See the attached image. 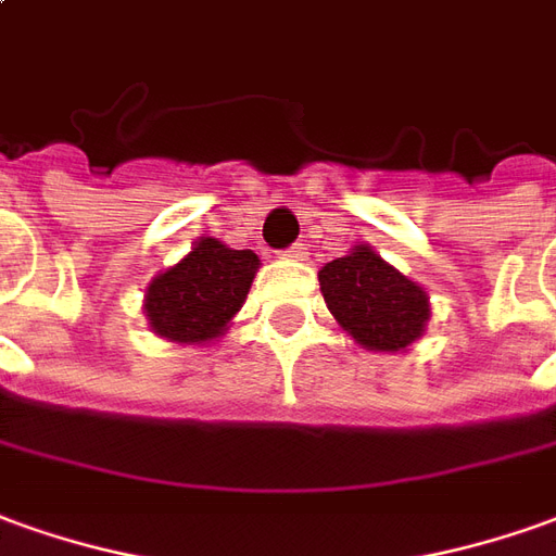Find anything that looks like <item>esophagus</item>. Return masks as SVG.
I'll list each match as a JSON object with an SVG mask.
<instances>
[{"label":"esophagus","instance_id":"34e87169","mask_svg":"<svg viewBox=\"0 0 556 556\" xmlns=\"http://www.w3.org/2000/svg\"><path fill=\"white\" fill-rule=\"evenodd\" d=\"M286 255H289V258H306V243H304V240L291 243L289 250H286Z\"/></svg>","mask_w":556,"mask_h":556}]
</instances>
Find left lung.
I'll return each mask as SVG.
<instances>
[{"label":"left lung","instance_id":"left-lung-1","mask_svg":"<svg viewBox=\"0 0 556 556\" xmlns=\"http://www.w3.org/2000/svg\"><path fill=\"white\" fill-rule=\"evenodd\" d=\"M318 286L333 318L361 345L400 352L421 337L430 316L427 294L397 274L370 247H358L318 270Z\"/></svg>","mask_w":556,"mask_h":556}]
</instances>
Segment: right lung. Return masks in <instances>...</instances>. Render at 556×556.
Masks as SVG:
<instances>
[{
  "label": "right lung",
  "mask_w": 556,
  "mask_h": 556,
  "mask_svg": "<svg viewBox=\"0 0 556 556\" xmlns=\"http://www.w3.org/2000/svg\"><path fill=\"white\" fill-rule=\"evenodd\" d=\"M258 255L228 250L213 238L198 240L180 265L159 274L147 289V318L159 337L204 343L225 331L255 277Z\"/></svg>",
  "instance_id": "1"
}]
</instances>
